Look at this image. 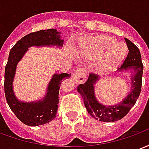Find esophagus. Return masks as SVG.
<instances>
[{
	"label": "esophagus",
	"mask_w": 149,
	"mask_h": 149,
	"mask_svg": "<svg viewBox=\"0 0 149 149\" xmlns=\"http://www.w3.org/2000/svg\"><path fill=\"white\" fill-rule=\"evenodd\" d=\"M85 76H86L85 69L80 68V69H77L72 74V78H73V80H74L77 84H80V83L84 82V80H85Z\"/></svg>",
	"instance_id": "esophagus-1"
}]
</instances>
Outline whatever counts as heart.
I'll list each match as a JSON object with an SVG mask.
<instances>
[{
	"label": "heart",
	"mask_w": 149,
	"mask_h": 149,
	"mask_svg": "<svg viewBox=\"0 0 149 149\" xmlns=\"http://www.w3.org/2000/svg\"><path fill=\"white\" fill-rule=\"evenodd\" d=\"M81 52L88 58L98 59L103 56L101 67L109 70L121 63L126 53V47L111 37L101 36L86 40L81 45Z\"/></svg>",
	"instance_id": "b5f03b06"
}]
</instances>
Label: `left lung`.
I'll use <instances>...</instances> for the list:
<instances>
[{"instance_id":"left-lung-1","label":"left lung","mask_w":149,"mask_h":149,"mask_svg":"<svg viewBox=\"0 0 149 149\" xmlns=\"http://www.w3.org/2000/svg\"><path fill=\"white\" fill-rule=\"evenodd\" d=\"M128 49L127 57L119 68V71L130 69L132 71V89L121 102L114 105H103L95 97L94 84L99 80V76L90 73L87 81L78 85L77 91L84 100V106L88 112L96 120L103 122H114L123 118L128 114L140 96L142 85L143 64L140 50L133 43L125 38Z\"/></svg>"}]
</instances>
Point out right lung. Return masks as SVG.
<instances>
[{
  "label": "right lung",
  "mask_w": 149,
  "mask_h": 149,
  "mask_svg": "<svg viewBox=\"0 0 149 149\" xmlns=\"http://www.w3.org/2000/svg\"><path fill=\"white\" fill-rule=\"evenodd\" d=\"M60 33L61 32L53 29L31 33L19 40L9 52L5 71V98L9 108L24 125L38 126L47 124L55 118L58 109L59 89L62 80L69 78L71 74H54L49 82L45 97L42 100L35 102H23L17 99L13 89L17 65L28 51V48L31 46L61 47L64 40L61 39Z\"/></svg>",
  "instance_id": "obj_1"
}]
</instances>
